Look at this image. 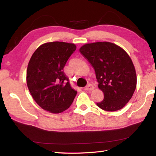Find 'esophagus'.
<instances>
[{
    "mask_svg": "<svg viewBox=\"0 0 156 156\" xmlns=\"http://www.w3.org/2000/svg\"><path fill=\"white\" fill-rule=\"evenodd\" d=\"M94 89V87L91 84H87V85L85 87H84V90H86V91H91V90H93Z\"/></svg>",
    "mask_w": 156,
    "mask_h": 156,
    "instance_id": "obj_1",
    "label": "esophagus"
}]
</instances>
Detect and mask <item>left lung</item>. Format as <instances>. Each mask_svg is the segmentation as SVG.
<instances>
[{"label": "left lung", "mask_w": 156, "mask_h": 156, "mask_svg": "<svg viewBox=\"0 0 156 156\" xmlns=\"http://www.w3.org/2000/svg\"><path fill=\"white\" fill-rule=\"evenodd\" d=\"M79 51L96 72L98 88L104 99L96 103L107 112L121 109L135 91L137 76L133 62L127 53L109 42H97L82 46Z\"/></svg>", "instance_id": "1"}]
</instances>
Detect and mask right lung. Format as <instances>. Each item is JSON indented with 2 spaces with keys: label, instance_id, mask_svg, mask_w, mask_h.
<instances>
[{
  "label": "right lung",
  "instance_id": "obj_1",
  "mask_svg": "<svg viewBox=\"0 0 156 156\" xmlns=\"http://www.w3.org/2000/svg\"><path fill=\"white\" fill-rule=\"evenodd\" d=\"M76 46L65 42L41 44L31 56L27 69V84L31 96L42 109L52 113L71 106L77 91L71 87L63 69Z\"/></svg>",
  "mask_w": 156,
  "mask_h": 156
}]
</instances>
